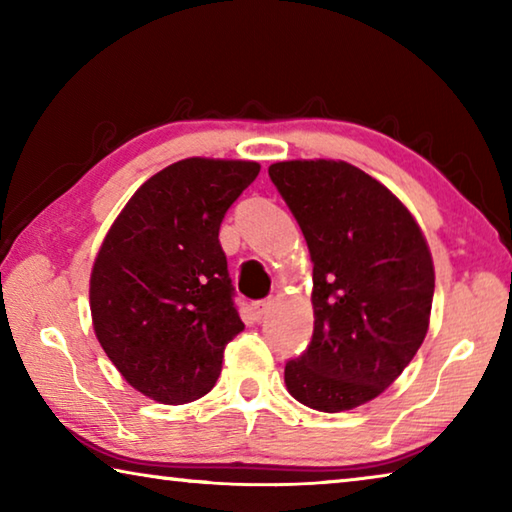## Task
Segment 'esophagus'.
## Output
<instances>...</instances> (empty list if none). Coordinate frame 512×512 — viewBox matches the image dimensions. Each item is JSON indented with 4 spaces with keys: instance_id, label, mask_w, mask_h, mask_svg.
<instances>
[{
    "instance_id": "obj_1",
    "label": "esophagus",
    "mask_w": 512,
    "mask_h": 512,
    "mask_svg": "<svg viewBox=\"0 0 512 512\" xmlns=\"http://www.w3.org/2000/svg\"><path fill=\"white\" fill-rule=\"evenodd\" d=\"M273 309V298H268V300H259V302H255V311H257V316L262 318V316H266L268 311Z\"/></svg>"
}]
</instances>
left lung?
<instances>
[{"label": "left lung", "mask_w": 512, "mask_h": 512, "mask_svg": "<svg viewBox=\"0 0 512 512\" xmlns=\"http://www.w3.org/2000/svg\"><path fill=\"white\" fill-rule=\"evenodd\" d=\"M268 176L314 262V336L284 384L309 409H354L384 393L427 336V239L391 189L348 162H275Z\"/></svg>", "instance_id": "obj_1"}]
</instances>
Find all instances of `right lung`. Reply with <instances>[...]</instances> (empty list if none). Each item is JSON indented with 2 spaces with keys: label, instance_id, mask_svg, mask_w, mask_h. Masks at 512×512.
<instances>
[{
  "label": "right lung",
  "instance_id": "right-lung-1",
  "mask_svg": "<svg viewBox=\"0 0 512 512\" xmlns=\"http://www.w3.org/2000/svg\"><path fill=\"white\" fill-rule=\"evenodd\" d=\"M257 162L187 158L137 189L94 259L90 309L103 352L162 404L212 391L223 350L244 329L219 228Z\"/></svg>",
  "mask_w": 512,
  "mask_h": 512
}]
</instances>
